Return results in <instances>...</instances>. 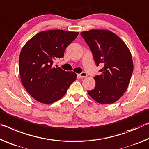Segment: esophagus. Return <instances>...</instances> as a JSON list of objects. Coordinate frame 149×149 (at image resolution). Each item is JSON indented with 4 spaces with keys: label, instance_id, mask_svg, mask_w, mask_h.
I'll return each mask as SVG.
<instances>
[{
    "label": "esophagus",
    "instance_id": "1",
    "mask_svg": "<svg viewBox=\"0 0 149 149\" xmlns=\"http://www.w3.org/2000/svg\"><path fill=\"white\" fill-rule=\"evenodd\" d=\"M87 76V74L86 72H82L81 73H80V74H78V77L79 78H83V77H86Z\"/></svg>",
    "mask_w": 149,
    "mask_h": 149
}]
</instances>
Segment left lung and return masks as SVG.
I'll use <instances>...</instances> for the list:
<instances>
[{
    "label": "left lung",
    "mask_w": 149,
    "mask_h": 149,
    "mask_svg": "<svg viewBox=\"0 0 149 149\" xmlns=\"http://www.w3.org/2000/svg\"><path fill=\"white\" fill-rule=\"evenodd\" d=\"M80 35L89 46L96 65L102 66L95 76L96 86L88 93L102 104H113L125 93L133 71L130 49L118 36L108 30H91Z\"/></svg>",
    "instance_id": "left-lung-1"
}]
</instances>
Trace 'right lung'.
Listing matches in <instances>:
<instances>
[{"mask_svg":"<svg viewBox=\"0 0 149 149\" xmlns=\"http://www.w3.org/2000/svg\"><path fill=\"white\" fill-rule=\"evenodd\" d=\"M79 32L54 30L42 31L30 39L22 49L19 70L22 83L30 96L40 103L58 100L77 79L74 72L53 67L54 60L64 57L66 48Z\"/></svg>","mask_w":149,"mask_h":149,"instance_id":"add662e5","label":"right lung"}]
</instances>
